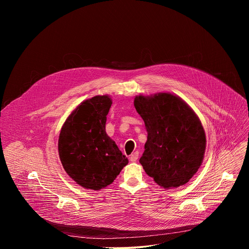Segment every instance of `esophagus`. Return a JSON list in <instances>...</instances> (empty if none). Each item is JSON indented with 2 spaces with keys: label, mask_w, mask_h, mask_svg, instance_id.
<instances>
[{
  "label": "esophagus",
  "mask_w": 249,
  "mask_h": 249,
  "mask_svg": "<svg viewBox=\"0 0 249 249\" xmlns=\"http://www.w3.org/2000/svg\"><path fill=\"white\" fill-rule=\"evenodd\" d=\"M138 158H139V152H135V153H133L131 156H130V160L131 161H136L137 160H138Z\"/></svg>",
  "instance_id": "esophagus-1"
}]
</instances>
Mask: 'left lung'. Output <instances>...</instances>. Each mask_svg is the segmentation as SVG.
<instances>
[{
	"label": "left lung",
	"instance_id": "8db88e82",
	"mask_svg": "<svg viewBox=\"0 0 249 249\" xmlns=\"http://www.w3.org/2000/svg\"><path fill=\"white\" fill-rule=\"evenodd\" d=\"M134 105L148 132L140 163L163 188L184 185L204 159L206 135L200 119L184 100L169 92L137 95Z\"/></svg>",
	"mask_w": 249,
	"mask_h": 249
}]
</instances>
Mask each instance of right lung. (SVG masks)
Here are the masks:
<instances>
[{
    "label": "right lung",
    "instance_id": "add662e5",
    "mask_svg": "<svg viewBox=\"0 0 249 249\" xmlns=\"http://www.w3.org/2000/svg\"><path fill=\"white\" fill-rule=\"evenodd\" d=\"M112 100L96 95L83 101L62 126L58 152L68 175L86 189L111 184L128 159L105 132Z\"/></svg>",
    "mask_w": 249,
    "mask_h": 249
}]
</instances>
